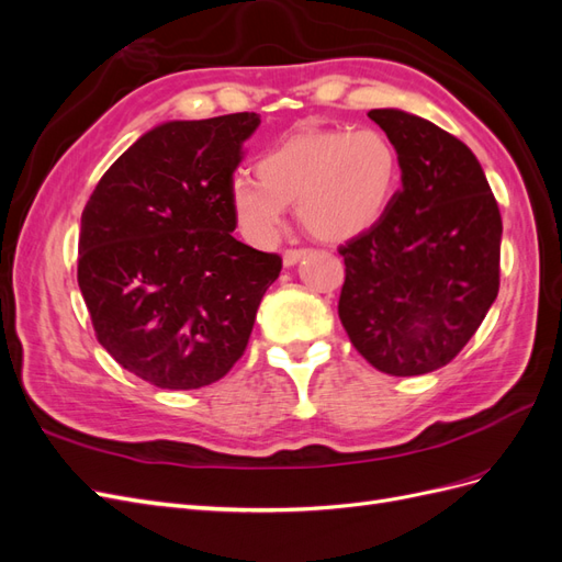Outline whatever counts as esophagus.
Returning a JSON list of instances; mask_svg holds the SVG:
<instances>
[{
    "instance_id": "1",
    "label": "esophagus",
    "mask_w": 562,
    "mask_h": 562,
    "mask_svg": "<svg viewBox=\"0 0 562 562\" xmlns=\"http://www.w3.org/2000/svg\"><path fill=\"white\" fill-rule=\"evenodd\" d=\"M307 252H310L307 248H288V250L283 252V265H285V267H293V265L300 262Z\"/></svg>"
}]
</instances>
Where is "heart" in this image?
<instances>
[{
	"label": "heart",
	"instance_id": "heart-1",
	"mask_svg": "<svg viewBox=\"0 0 562 562\" xmlns=\"http://www.w3.org/2000/svg\"><path fill=\"white\" fill-rule=\"evenodd\" d=\"M258 178L236 176L229 201L252 241L277 239L285 203L323 241H347L378 225L398 190V151L380 128L297 131L258 161Z\"/></svg>",
	"mask_w": 562,
	"mask_h": 562
}]
</instances>
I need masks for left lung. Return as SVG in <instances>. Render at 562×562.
Listing matches in <instances>:
<instances>
[{
  "instance_id": "left-lung-1",
  "label": "left lung",
  "mask_w": 562,
  "mask_h": 562,
  "mask_svg": "<svg viewBox=\"0 0 562 562\" xmlns=\"http://www.w3.org/2000/svg\"><path fill=\"white\" fill-rule=\"evenodd\" d=\"M394 143L401 190L378 225L337 248L339 321L363 359L413 378L448 366L499 293L502 215L473 151L427 119L370 110Z\"/></svg>"
}]
</instances>
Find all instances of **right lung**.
<instances>
[{
    "label": "right lung",
    "mask_w": 562,
    "mask_h": 562,
    "mask_svg": "<svg viewBox=\"0 0 562 562\" xmlns=\"http://www.w3.org/2000/svg\"><path fill=\"white\" fill-rule=\"evenodd\" d=\"M260 116L145 133L81 213L77 281L98 342L159 389H199L241 359L277 252L236 241L229 184Z\"/></svg>",
    "instance_id": "add662e5"
}]
</instances>
